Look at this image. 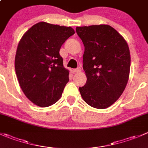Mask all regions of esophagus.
Returning a JSON list of instances; mask_svg holds the SVG:
<instances>
[{"label":"esophagus","mask_w":148,"mask_h":148,"mask_svg":"<svg viewBox=\"0 0 148 148\" xmlns=\"http://www.w3.org/2000/svg\"><path fill=\"white\" fill-rule=\"evenodd\" d=\"M81 68H77V69H73V72L74 73H79L80 71H81Z\"/></svg>","instance_id":"1"}]
</instances>
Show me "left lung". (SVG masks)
Here are the masks:
<instances>
[{
    "label": "left lung",
    "mask_w": 148,
    "mask_h": 148,
    "mask_svg": "<svg viewBox=\"0 0 148 148\" xmlns=\"http://www.w3.org/2000/svg\"><path fill=\"white\" fill-rule=\"evenodd\" d=\"M84 45L83 69L87 82L79 87L83 100L93 108H107L124 92L130 71V48L127 41L107 24L77 27Z\"/></svg>",
    "instance_id": "left-lung-1"
}]
</instances>
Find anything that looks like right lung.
Masks as SVG:
<instances>
[{
	"instance_id": "add662e5",
	"label": "right lung",
	"mask_w": 148,
	"mask_h": 148,
	"mask_svg": "<svg viewBox=\"0 0 148 148\" xmlns=\"http://www.w3.org/2000/svg\"><path fill=\"white\" fill-rule=\"evenodd\" d=\"M70 27L37 23L22 36L15 56L17 79L26 97L36 106L48 107L61 97L69 82L61 47L74 34Z\"/></svg>"
}]
</instances>
